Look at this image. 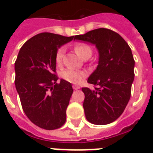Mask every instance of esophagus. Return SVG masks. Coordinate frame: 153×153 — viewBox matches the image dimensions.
<instances>
[{"label":"esophagus","mask_w":153,"mask_h":153,"mask_svg":"<svg viewBox=\"0 0 153 153\" xmlns=\"http://www.w3.org/2000/svg\"><path fill=\"white\" fill-rule=\"evenodd\" d=\"M73 89L79 90V89H80V87H79V86H77V85H73Z\"/></svg>","instance_id":"esophagus-1"}]
</instances>
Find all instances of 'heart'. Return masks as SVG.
Segmentation results:
<instances>
[{
    "label": "heart",
    "instance_id": "heart-1",
    "mask_svg": "<svg viewBox=\"0 0 153 153\" xmlns=\"http://www.w3.org/2000/svg\"><path fill=\"white\" fill-rule=\"evenodd\" d=\"M74 51L81 58L84 57L87 54H91L92 53V50L89 45L86 43H78L74 45ZM64 52L65 49L64 47H60L56 52L55 55V62L58 66H61L62 63V59H63ZM61 76L66 81L71 82V83H79L81 82L83 79L87 77V72L84 71H80V70H76V69L67 68L65 69L61 73Z\"/></svg>",
    "mask_w": 153,
    "mask_h": 153
}]
</instances>
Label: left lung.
<instances>
[{
	"mask_svg": "<svg viewBox=\"0 0 153 153\" xmlns=\"http://www.w3.org/2000/svg\"><path fill=\"white\" fill-rule=\"evenodd\" d=\"M74 39L95 44L100 54L97 68L87 79L95 89L82 88L86 118L97 125L112 123L122 115L131 97L135 76L131 48L119 33L105 28L76 35Z\"/></svg>",
	"mask_w": 153,
	"mask_h": 153,
	"instance_id": "8db88e82",
	"label": "left lung"
}]
</instances>
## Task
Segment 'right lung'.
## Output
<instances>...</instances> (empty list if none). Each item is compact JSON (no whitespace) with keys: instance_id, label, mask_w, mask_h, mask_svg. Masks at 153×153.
<instances>
[{"instance_id":"1","label":"right lung","mask_w":153,"mask_h":153,"mask_svg":"<svg viewBox=\"0 0 153 153\" xmlns=\"http://www.w3.org/2000/svg\"><path fill=\"white\" fill-rule=\"evenodd\" d=\"M74 36L52 33L35 35L22 45L15 62V86L22 109L35 125L45 130L61 128L71 97V83H58L55 55Z\"/></svg>"}]
</instances>
